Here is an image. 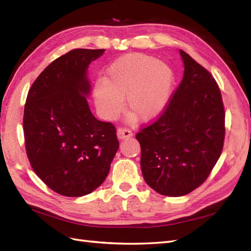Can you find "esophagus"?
<instances>
[{"instance_id": "obj_1", "label": "esophagus", "mask_w": 251, "mask_h": 251, "mask_svg": "<svg viewBox=\"0 0 251 251\" xmlns=\"http://www.w3.org/2000/svg\"><path fill=\"white\" fill-rule=\"evenodd\" d=\"M132 136H133V133L131 129L126 128V127H119L117 129V137L119 139H127V138Z\"/></svg>"}]
</instances>
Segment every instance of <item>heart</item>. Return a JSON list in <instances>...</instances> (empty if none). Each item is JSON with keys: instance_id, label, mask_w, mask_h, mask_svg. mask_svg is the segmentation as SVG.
I'll return each mask as SVG.
<instances>
[{"instance_id": "obj_1", "label": "heart", "mask_w": 251, "mask_h": 251, "mask_svg": "<svg viewBox=\"0 0 251 251\" xmlns=\"http://www.w3.org/2000/svg\"><path fill=\"white\" fill-rule=\"evenodd\" d=\"M174 85V72L161 60L143 55L128 54L116 59L107 68L103 79L93 85V99L100 115L115 119L126 106L136 118L148 123L157 118L166 108Z\"/></svg>"}]
</instances>
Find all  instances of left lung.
Returning a JSON list of instances; mask_svg holds the SVG:
<instances>
[{"instance_id": "left-lung-1", "label": "left lung", "mask_w": 251, "mask_h": 251, "mask_svg": "<svg viewBox=\"0 0 251 251\" xmlns=\"http://www.w3.org/2000/svg\"><path fill=\"white\" fill-rule=\"evenodd\" d=\"M184 76L157 122L136 135L141 170L155 192L183 196L206 179L217 163L226 127L221 92L212 75L184 50Z\"/></svg>"}]
</instances>
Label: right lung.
<instances>
[{
  "instance_id": "add662e5",
  "label": "right lung",
  "mask_w": 251,
  "mask_h": 251,
  "mask_svg": "<svg viewBox=\"0 0 251 251\" xmlns=\"http://www.w3.org/2000/svg\"><path fill=\"white\" fill-rule=\"evenodd\" d=\"M105 50L75 49L47 66L24 111L25 151L33 170L56 193L79 197L106 179L119 148L116 129L91 113L89 64Z\"/></svg>"
}]
</instances>
